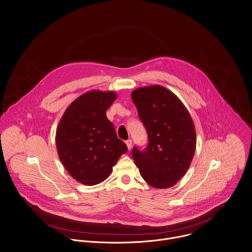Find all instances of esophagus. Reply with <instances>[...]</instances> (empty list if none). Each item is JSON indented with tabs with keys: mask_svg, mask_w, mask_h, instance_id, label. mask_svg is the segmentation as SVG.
<instances>
[{
	"mask_svg": "<svg viewBox=\"0 0 252 252\" xmlns=\"http://www.w3.org/2000/svg\"><path fill=\"white\" fill-rule=\"evenodd\" d=\"M125 143H126V145H127V148H128V150L130 151V150L132 149V140H127Z\"/></svg>",
	"mask_w": 252,
	"mask_h": 252,
	"instance_id": "1",
	"label": "esophagus"
}]
</instances>
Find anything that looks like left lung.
Instances as JSON below:
<instances>
[{"instance_id":"8db88e82","label":"left lung","mask_w":252,"mask_h":252,"mask_svg":"<svg viewBox=\"0 0 252 252\" xmlns=\"http://www.w3.org/2000/svg\"><path fill=\"white\" fill-rule=\"evenodd\" d=\"M131 95L149 135L144 152L133 149L135 164L150 186L170 188L186 174L194 156L192 119L179 97L160 85L136 89Z\"/></svg>"}]
</instances>
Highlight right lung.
Returning <instances> with one entry per match:
<instances>
[{"label":"right lung","instance_id":"add662e5","mask_svg":"<svg viewBox=\"0 0 252 252\" xmlns=\"http://www.w3.org/2000/svg\"><path fill=\"white\" fill-rule=\"evenodd\" d=\"M116 96L111 91L87 92L69 104L58 125L59 158L70 176L83 185L103 182L127 152L105 114Z\"/></svg>","mask_w":252,"mask_h":252}]
</instances>
